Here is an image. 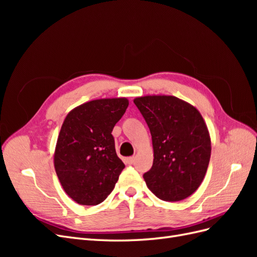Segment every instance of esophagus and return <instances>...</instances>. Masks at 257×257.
<instances>
[{
	"label": "esophagus",
	"instance_id": "esophagus-1",
	"mask_svg": "<svg viewBox=\"0 0 257 257\" xmlns=\"http://www.w3.org/2000/svg\"><path fill=\"white\" fill-rule=\"evenodd\" d=\"M126 163L128 165H132V164H134V162H135V158L134 157H130V158H126Z\"/></svg>",
	"mask_w": 257,
	"mask_h": 257
}]
</instances>
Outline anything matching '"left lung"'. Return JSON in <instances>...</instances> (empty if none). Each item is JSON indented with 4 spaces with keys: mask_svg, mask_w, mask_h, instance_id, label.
<instances>
[{
    "mask_svg": "<svg viewBox=\"0 0 257 257\" xmlns=\"http://www.w3.org/2000/svg\"><path fill=\"white\" fill-rule=\"evenodd\" d=\"M152 136L153 164L144 175L160 199L179 201L203 182L211 155L206 122L193 105L173 95H146L134 99Z\"/></svg>",
    "mask_w": 257,
    "mask_h": 257,
    "instance_id": "obj_1",
    "label": "left lung"
}]
</instances>
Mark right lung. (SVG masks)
Segmentation results:
<instances>
[{
    "label": "right lung",
    "instance_id": "obj_1",
    "mask_svg": "<svg viewBox=\"0 0 257 257\" xmlns=\"http://www.w3.org/2000/svg\"><path fill=\"white\" fill-rule=\"evenodd\" d=\"M127 106L126 97L93 99L65 116L53 164L62 188L77 204H100L118 181L124 164L111 132Z\"/></svg>",
    "mask_w": 257,
    "mask_h": 257
}]
</instances>
